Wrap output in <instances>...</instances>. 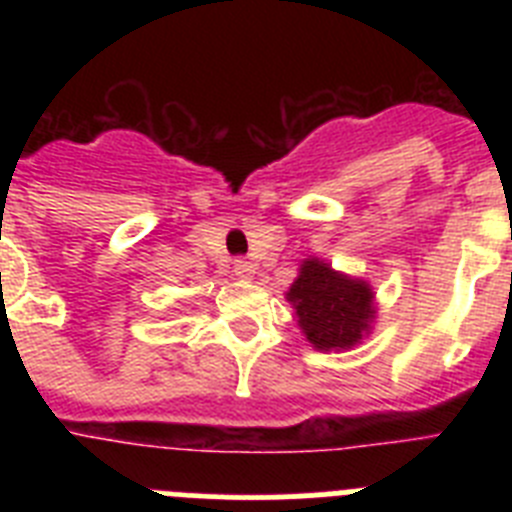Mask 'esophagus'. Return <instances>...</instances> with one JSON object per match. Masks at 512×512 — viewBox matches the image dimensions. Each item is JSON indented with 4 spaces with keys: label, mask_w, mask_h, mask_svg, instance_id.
<instances>
[{
    "label": "esophagus",
    "mask_w": 512,
    "mask_h": 512,
    "mask_svg": "<svg viewBox=\"0 0 512 512\" xmlns=\"http://www.w3.org/2000/svg\"><path fill=\"white\" fill-rule=\"evenodd\" d=\"M233 269H235V277H238V279H253V274H256L253 264H251V261H246V259H235Z\"/></svg>",
    "instance_id": "esophagus-1"
}]
</instances>
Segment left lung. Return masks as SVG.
I'll return each instance as SVG.
<instances>
[{
	"label": "left lung",
	"mask_w": 512,
	"mask_h": 512,
	"mask_svg": "<svg viewBox=\"0 0 512 512\" xmlns=\"http://www.w3.org/2000/svg\"><path fill=\"white\" fill-rule=\"evenodd\" d=\"M297 325L318 351H343L372 330L374 292L364 279L333 271L320 259L302 261L300 274L287 292Z\"/></svg>",
	"instance_id": "1"
}]
</instances>
